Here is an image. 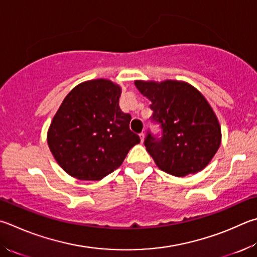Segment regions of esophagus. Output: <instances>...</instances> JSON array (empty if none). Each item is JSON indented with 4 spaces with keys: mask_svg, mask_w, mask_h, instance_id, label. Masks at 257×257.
I'll return each mask as SVG.
<instances>
[{
    "mask_svg": "<svg viewBox=\"0 0 257 257\" xmlns=\"http://www.w3.org/2000/svg\"><path fill=\"white\" fill-rule=\"evenodd\" d=\"M139 137H141V143L143 144V143H144V141H145V134H144V133L139 134Z\"/></svg>",
    "mask_w": 257,
    "mask_h": 257,
    "instance_id": "esophagus-1",
    "label": "esophagus"
}]
</instances>
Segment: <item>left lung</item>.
Listing matches in <instances>:
<instances>
[{"label": "left lung", "instance_id": "obj_1", "mask_svg": "<svg viewBox=\"0 0 257 257\" xmlns=\"http://www.w3.org/2000/svg\"><path fill=\"white\" fill-rule=\"evenodd\" d=\"M152 102V119L161 124L162 138L151 134L145 139L158 169L183 177L206 167L221 143L216 113L201 92L183 81H135Z\"/></svg>", "mask_w": 257, "mask_h": 257}]
</instances>
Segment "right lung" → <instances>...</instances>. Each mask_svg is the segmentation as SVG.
<instances>
[{
	"instance_id": "1",
	"label": "right lung",
	"mask_w": 257,
	"mask_h": 257,
	"mask_svg": "<svg viewBox=\"0 0 257 257\" xmlns=\"http://www.w3.org/2000/svg\"><path fill=\"white\" fill-rule=\"evenodd\" d=\"M121 87L105 78L78 84L54 115L47 143L58 165L83 181H100L141 143L119 106Z\"/></svg>"
}]
</instances>
